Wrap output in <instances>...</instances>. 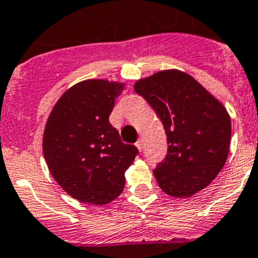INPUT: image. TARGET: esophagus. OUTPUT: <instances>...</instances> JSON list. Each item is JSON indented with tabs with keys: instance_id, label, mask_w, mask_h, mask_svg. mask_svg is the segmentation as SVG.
<instances>
[{
	"instance_id": "esophagus-1",
	"label": "esophagus",
	"mask_w": 258,
	"mask_h": 258,
	"mask_svg": "<svg viewBox=\"0 0 258 258\" xmlns=\"http://www.w3.org/2000/svg\"><path fill=\"white\" fill-rule=\"evenodd\" d=\"M136 147H138V149H139V151H142L143 149V140L142 139H139L138 142H136Z\"/></svg>"
}]
</instances>
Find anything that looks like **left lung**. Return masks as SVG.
Listing matches in <instances>:
<instances>
[{
    "instance_id": "8db88e82",
    "label": "left lung",
    "mask_w": 258,
    "mask_h": 258,
    "mask_svg": "<svg viewBox=\"0 0 258 258\" xmlns=\"http://www.w3.org/2000/svg\"><path fill=\"white\" fill-rule=\"evenodd\" d=\"M162 122L168 142L165 159L153 174L166 194L190 197L213 182L226 164L231 119L224 106L191 76L161 71L136 82Z\"/></svg>"
}]
</instances>
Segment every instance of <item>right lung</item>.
<instances>
[{
  "instance_id": "obj_1",
  "label": "right lung",
  "mask_w": 258,
  "mask_h": 258,
  "mask_svg": "<svg viewBox=\"0 0 258 258\" xmlns=\"http://www.w3.org/2000/svg\"><path fill=\"white\" fill-rule=\"evenodd\" d=\"M123 84L86 80L56 102L43 135V153L55 181L80 202L106 205L124 189V172L138 148L124 144L109 122Z\"/></svg>"
}]
</instances>
